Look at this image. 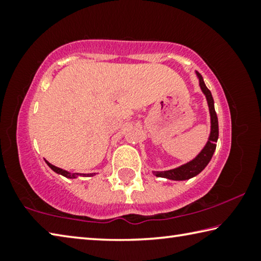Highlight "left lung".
Here are the masks:
<instances>
[{
  "label": "left lung",
  "instance_id": "1",
  "mask_svg": "<svg viewBox=\"0 0 261 261\" xmlns=\"http://www.w3.org/2000/svg\"><path fill=\"white\" fill-rule=\"evenodd\" d=\"M198 79H199V86L201 88L202 93L205 94L207 103H208L210 114H211V134L210 138L205 147L201 149V152L193 159L192 161H190L185 165L175 168V169L166 170V171H153V174L158 176V177H165L168 179L173 180H185L189 178H192L194 176H197L202 170L205 169V167L208 165L212 156H213L214 151L216 148V141L219 138V122L218 116H216L215 109H214V100L212 96L211 91L206 87L204 79H202L201 74L199 72H196Z\"/></svg>",
  "mask_w": 261,
  "mask_h": 261
}]
</instances>
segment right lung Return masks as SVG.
<instances>
[{
    "label": "right lung",
    "instance_id": "add662e5",
    "mask_svg": "<svg viewBox=\"0 0 261 261\" xmlns=\"http://www.w3.org/2000/svg\"><path fill=\"white\" fill-rule=\"evenodd\" d=\"M46 163L48 166H49L53 170L55 171V173H57V174H60V175H62V176H64V177H67V178H76L77 176H93L94 174H78V173H73V174H71V173H69V171H67V170H63V169H61V168H59V167H55V166H53L51 163H49L48 161H46Z\"/></svg>",
    "mask_w": 261,
    "mask_h": 261
}]
</instances>
